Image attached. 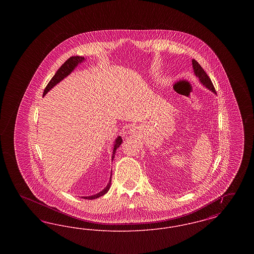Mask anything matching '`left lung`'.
<instances>
[{
  "instance_id": "1",
  "label": "left lung",
  "mask_w": 254,
  "mask_h": 254,
  "mask_svg": "<svg viewBox=\"0 0 254 254\" xmlns=\"http://www.w3.org/2000/svg\"><path fill=\"white\" fill-rule=\"evenodd\" d=\"M192 67H193L194 74L197 78H199V81L202 85H204L205 87H206L208 90L212 91L213 93L216 94V91H215V88L213 86V84L210 80V78L207 76V74L205 72V70L202 68V66L198 64L197 61L192 60Z\"/></svg>"
}]
</instances>
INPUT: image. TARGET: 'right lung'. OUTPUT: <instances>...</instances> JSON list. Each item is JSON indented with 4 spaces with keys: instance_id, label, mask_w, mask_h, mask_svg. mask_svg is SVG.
I'll return each instance as SVG.
<instances>
[{
    "instance_id": "add662e5",
    "label": "right lung",
    "mask_w": 254,
    "mask_h": 254,
    "mask_svg": "<svg viewBox=\"0 0 254 254\" xmlns=\"http://www.w3.org/2000/svg\"><path fill=\"white\" fill-rule=\"evenodd\" d=\"M85 60V57H82V56H72L70 57L68 60L65 61L63 65H61L60 68L57 70V72L55 73V75L52 77V79L49 81V84L47 85V87L45 88L44 90V94L43 96H45L49 90L51 88H53L55 85H57L58 83H60L61 81H63L65 77H67L70 73L72 72L75 67H77V65L81 63H83ZM123 143V140H122L121 136H118L115 141H114V144H113V148H112V160L115 156V152H116V149L121 145ZM112 175V174H111ZM111 175H110V179H109V184L107 185V187L101 190L99 193L94 194V195H90V196H83V198L85 199H88V200H92V199H96L99 198L103 195L107 193L110 189V186H111Z\"/></svg>"
}]
</instances>
